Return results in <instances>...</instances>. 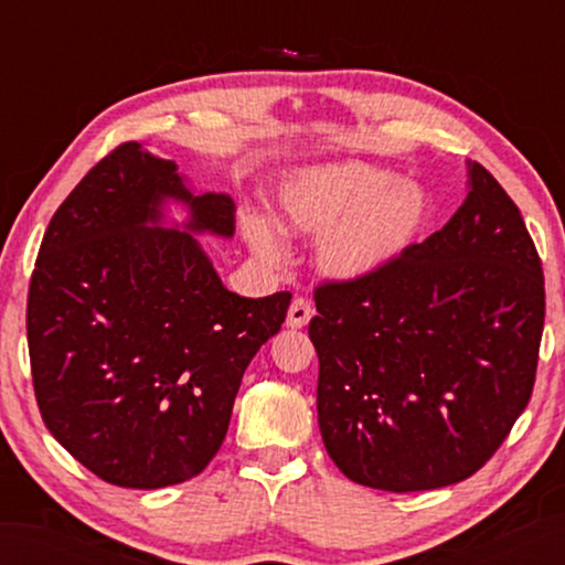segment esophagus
<instances>
[{"label":"esophagus","mask_w":565,"mask_h":565,"mask_svg":"<svg viewBox=\"0 0 565 565\" xmlns=\"http://www.w3.org/2000/svg\"><path fill=\"white\" fill-rule=\"evenodd\" d=\"M310 318H313V303H310L308 298H303V296L294 298V303L289 308V316H286V326H289V328H306Z\"/></svg>","instance_id":"1"}]
</instances>
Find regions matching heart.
<instances>
[{
	"label": "heart",
	"mask_w": 565,
	"mask_h": 565,
	"mask_svg": "<svg viewBox=\"0 0 565 565\" xmlns=\"http://www.w3.org/2000/svg\"><path fill=\"white\" fill-rule=\"evenodd\" d=\"M281 223L291 233L326 235L318 262L326 274L356 281L403 257L429 221L423 186L364 162L313 167L284 186ZM252 252L267 264H281L286 247L279 231L262 215L243 218Z\"/></svg>",
	"instance_id": "b5f03b06"
}]
</instances>
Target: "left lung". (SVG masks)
<instances>
[{"label": "left lung", "mask_w": 565, "mask_h": 565, "mask_svg": "<svg viewBox=\"0 0 565 565\" xmlns=\"http://www.w3.org/2000/svg\"><path fill=\"white\" fill-rule=\"evenodd\" d=\"M391 267L316 286L318 423L350 481L417 493L481 471L532 398L546 294L522 213L483 164Z\"/></svg>", "instance_id": "1"}]
</instances>
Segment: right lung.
<instances>
[{
    "instance_id": "add662e5",
    "label": "right lung",
    "mask_w": 565,
    "mask_h": 565,
    "mask_svg": "<svg viewBox=\"0 0 565 565\" xmlns=\"http://www.w3.org/2000/svg\"><path fill=\"white\" fill-rule=\"evenodd\" d=\"M164 199L191 231L235 233V203L194 196L177 164L121 142L60 203L31 274L26 334L45 427L102 481L164 488L199 476L225 439L289 291H227L189 233L150 227Z\"/></svg>"
}]
</instances>
